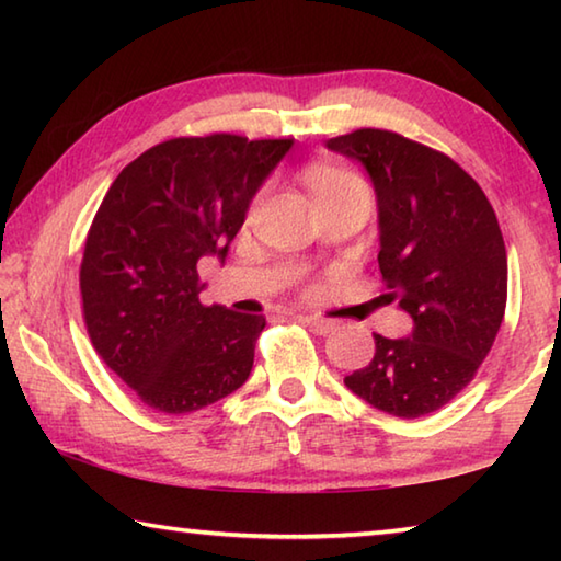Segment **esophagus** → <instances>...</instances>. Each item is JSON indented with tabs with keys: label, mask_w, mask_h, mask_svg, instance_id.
I'll return each instance as SVG.
<instances>
[{
	"label": "esophagus",
	"mask_w": 561,
	"mask_h": 561,
	"mask_svg": "<svg viewBox=\"0 0 561 561\" xmlns=\"http://www.w3.org/2000/svg\"><path fill=\"white\" fill-rule=\"evenodd\" d=\"M297 321H301L304 327H309L311 331H314L317 336H327V334H331V331L336 329L334 321H329V319H319V317H304V314H299V317H297Z\"/></svg>",
	"instance_id": "1"
}]
</instances>
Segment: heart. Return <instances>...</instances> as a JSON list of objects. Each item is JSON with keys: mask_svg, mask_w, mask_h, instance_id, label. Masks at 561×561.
<instances>
[{"mask_svg": "<svg viewBox=\"0 0 561 561\" xmlns=\"http://www.w3.org/2000/svg\"><path fill=\"white\" fill-rule=\"evenodd\" d=\"M354 183H358V178L346 173V170H317V173L311 175V187H314L317 197Z\"/></svg>", "mask_w": 561, "mask_h": 561, "instance_id": "b5f03b06", "label": "heart"}]
</instances>
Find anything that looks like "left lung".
<instances>
[{
  "label": "left lung",
  "mask_w": 561,
  "mask_h": 561,
  "mask_svg": "<svg viewBox=\"0 0 561 561\" xmlns=\"http://www.w3.org/2000/svg\"><path fill=\"white\" fill-rule=\"evenodd\" d=\"M374 180L388 299L413 334H374L371 364L344 378L366 403L421 417L468 386L505 317L507 250L482 187L450 156L393 130L358 128L327 144Z\"/></svg>",
  "instance_id": "obj_1"
}]
</instances>
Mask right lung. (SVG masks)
I'll return each mask as SVG.
<instances>
[{"label": "right lung", "instance_id": "right-lung-1", "mask_svg": "<svg viewBox=\"0 0 561 561\" xmlns=\"http://www.w3.org/2000/svg\"><path fill=\"white\" fill-rule=\"evenodd\" d=\"M291 144L170 138L123 168L103 197L79 272L83 321L103 364L153 411H201L250 376L267 319L201 304L197 262L225 260Z\"/></svg>", "mask_w": 561, "mask_h": 561}]
</instances>
